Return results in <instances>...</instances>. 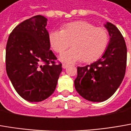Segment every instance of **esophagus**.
<instances>
[{"label": "esophagus", "instance_id": "1", "mask_svg": "<svg viewBox=\"0 0 131 131\" xmlns=\"http://www.w3.org/2000/svg\"><path fill=\"white\" fill-rule=\"evenodd\" d=\"M68 66H68L67 64H65V63H62V67L63 69H66Z\"/></svg>", "mask_w": 131, "mask_h": 131}]
</instances>
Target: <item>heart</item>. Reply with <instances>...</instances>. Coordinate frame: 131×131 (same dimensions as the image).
<instances>
[{"label":"heart","mask_w":131,"mask_h":131,"mask_svg":"<svg viewBox=\"0 0 131 131\" xmlns=\"http://www.w3.org/2000/svg\"><path fill=\"white\" fill-rule=\"evenodd\" d=\"M49 42L53 50L59 53L72 45L73 48L60 56L63 62L73 63L83 60L89 63L98 60L106 51L109 33L104 27L78 21L65 24L62 30H53L49 33Z\"/></svg>","instance_id":"heart-1"}]
</instances>
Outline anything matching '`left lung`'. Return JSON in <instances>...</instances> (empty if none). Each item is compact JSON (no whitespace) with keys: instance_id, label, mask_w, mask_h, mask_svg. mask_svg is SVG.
Instances as JSON below:
<instances>
[{"instance_id":"1","label":"left lung","mask_w":131,"mask_h":131,"mask_svg":"<svg viewBox=\"0 0 131 131\" xmlns=\"http://www.w3.org/2000/svg\"><path fill=\"white\" fill-rule=\"evenodd\" d=\"M110 37L101 58L83 67H78L74 87L80 96L101 102L110 98L124 79L127 64V47L123 36L113 24H105Z\"/></svg>"}]
</instances>
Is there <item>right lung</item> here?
I'll list each match as a JSON object with an SVG mask.
<instances>
[{"label": "right lung", "mask_w": 131, "mask_h": 131, "mask_svg": "<svg viewBox=\"0 0 131 131\" xmlns=\"http://www.w3.org/2000/svg\"><path fill=\"white\" fill-rule=\"evenodd\" d=\"M47 18L36 15L17 25L6 47V70L18 94L30 102L51 96L62 71L50 50Z\"/></svg>", "instance_id": "add662e5"}]
</instances>
